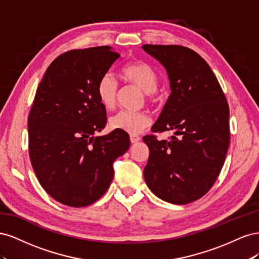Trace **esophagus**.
Here are the masks:
<instances>
[{"label":"esophagus","mask_w":259,"mask_h":259,"mask_svg":"<svg viewBox=\"0 0 259 259\" xmlns=\"http://www.w3.org/2000/svg\"><path fill=\"white\" fill-rule=\"evenodd\" d=\"M130 139H131V143H132V144H136V143H138L139 140L142 139V138H140L137 134H131V135H130Z\"/></svg>","instance_id":"1"}]
</instances>
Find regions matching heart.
Returning <instances> with one entry per match:
<instances>
[{
    "label": "heart",
    "mask_w": 259,
    "mask_h": 259,
    "mask_svg": "<svg viewBox=\"0 0 259 259\" xmlns=\"http://www.w3.org/2000/svg\"><path fill=\"white\" fill-rule=\"evenodd\" d=\"M122 77L144 91L145 99L154 104L159 99V74L145 61H135L122 69ZM96 94L99 103L108 110H111L116 104L119 95V84L111 72L101 75L97 83ZM151 123L150 116L146 111L121 110L109 117V126L127 133H138L148 127Z\"/></svg>",
    "instance_id": "obj_1"
}]
</instances>
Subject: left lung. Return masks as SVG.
I'll return each instance as SVG.
<instances>
[{"label": "left lung", "instance_id": "8db88e82", "mask_svg": "<svg viewBox=\"0 0 259 259\" xmlns=\"http://www.w3.org/2000/svg\"><path fill=\"white\" fill-rule=\"evenodd\" d=\"M166 69L170 95L153 133L174 131L169 140L143 138L149 147L146 184L156 197L187 204L216 182L230 143L229 107L207 62L180 45H143Z\"/></svg>", "mask_w": 259, "mask_h": 259}]
</instances>
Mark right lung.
<instances>
[{
  "label": "right lung",
  "mask_w": 259,
  "mask_h": 259,
  "mask_svg": "<svg viewBox=\"0 0 259 259\" xmlns=\"http://www.w3.org/2000/svg\"><path fill=\"white\" fill-rule=\"evenodd\" d=\"M120 54L109 46L61 54L46 70L28 117L29 155L38 183L61 204L83 207L108 190L126 132L95 137L107 123L96 88Z\"/></svg>",
  "instance_id": "obj_1"
}]
</instances>
